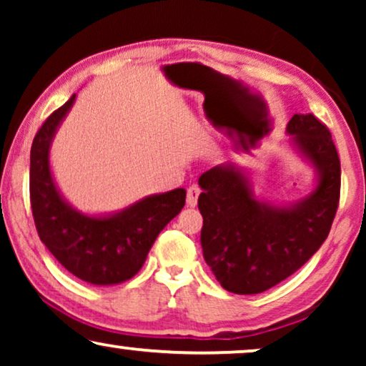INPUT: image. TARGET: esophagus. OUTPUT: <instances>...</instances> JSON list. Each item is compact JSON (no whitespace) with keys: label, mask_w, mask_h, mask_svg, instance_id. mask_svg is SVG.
I'll use <instances>...</instances> for the list:
<instances>
[{"label":"esophagus","mask_w":366,"mask_h":366,"mask_svg":"<svg viewBox=\"0 0 366 366\" xmlns=\"http://www.w3.org/2000/svg\"><path fill=\"white\" fill-rule=\"evenodd\" d=\"M199 193H202V189H199L198 187H194V184H193V187L188 188V193H187V204H188L189 208L197 207Z\"/></svg>","instance_id":"1"}]
</instances>
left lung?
<instances>
[{
	"label": "left lung",
	"instance_id": "8db88e82",
	"mask_svg": "<svg viewBox=\"0 0 366 366\" xmlns=\"http://www.w3.org/2000/svg\"><path fill=\"white\" fill-rule=\"evenodd\" d=\"M288 143L315 172L307 197L274 203L254 193L253 173L233 163L204 172L203 258L219 285L237 295L267 292L302 268L332 228L340 199V159L332 134L312 113L293 114Z\"/></svg>",
	"mask_w": 366,
	"mask_h": 366
}]
</instances>
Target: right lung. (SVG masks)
<instances>
[{
	"label": "right lung",
	"mask_w": 366,
	"mask_h": 366,
	"mask_svg": "<svg viewBox=\"0 0 366 366\" xmlns=\"http://www.w3.org/2000/svg\"><path fill=\"white\" fill-rule=\"evenodd\" d=\"M76 102L73 94L39 128L29 157V197L39 239L54 258L83 282L108 287L142 269L159 232L182 212L187 192L148 194L113 213L74 208L54 182L49 152L58 128Z\"/></svg>",
	"instance_id": "add662e5"
}]
</instances>
